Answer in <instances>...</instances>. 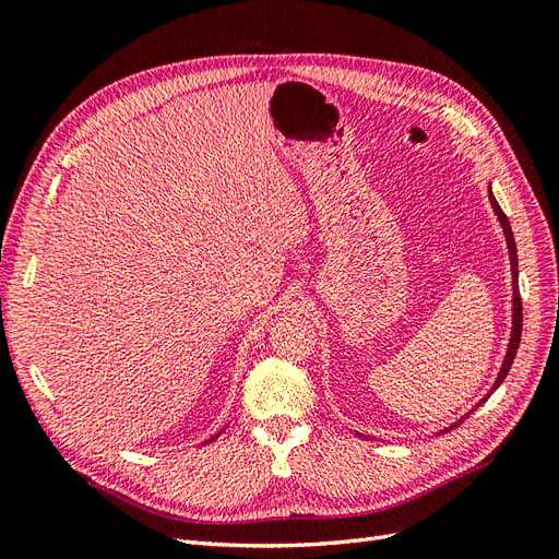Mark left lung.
Returning a JSON list of instances; mask_svg holds the SVG:
<instances>
[{
  "mask_svg": "<svg viewBox=\"0 0 559 559\" xmlns=\"http://www.w3.org/2000/svg\"><path fill=\"white\" fill-rule=\"evenodd\" d=\"M489 202H492V210H495V214H497V218H499V224H501V228H503L506 245H509V257H511V273H513V329H511L509 352H506V357H503V364H501L499 376H497V380H495L492 389H489V394H492L495 389L503 382V378L509 376V370H511L513 359H515V352H518V347H520V335H522V298H520V289H518V249H515V238H513V230H511V224H509V216H506V214L501 212L499 202L495 200L492 191H489ZM489 394H487V396H489ZM487 396H485V399H487ZM485 399H483L480 403H485ZM480 403H478V405H480ZM478 405H476V408H478ZM464 419H466V417H462L460 421H454V425H452L450 429L460 427ZM450 429H445V431H450Z\"/></svg>",
  "mask_w": 559,
  "mask_h": 559,
  "instance_id": "1",
  "label": "left lung"
}]
</instances>
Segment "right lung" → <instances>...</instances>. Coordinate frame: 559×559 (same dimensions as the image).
I'll return each instance as SVG.
<instances>
[{
  "label": "right lung",
  "instance_id": "add662e5",
  "mask_svg": "<svg viewBox=\"0 0 559 559\" xmlns=\"http://www.w3.org/2000/svg\"><path fill=\"white\" fill-rule=\"evenodd\" d=\"M218 433H222V431H218ZM218 433H216V436H212V438H210V441H214V438H218ZM210 441H207V443H210Z\"/></svg>",
  "mask_w": 559,
  "mask_h": 559
}]
</instances>
